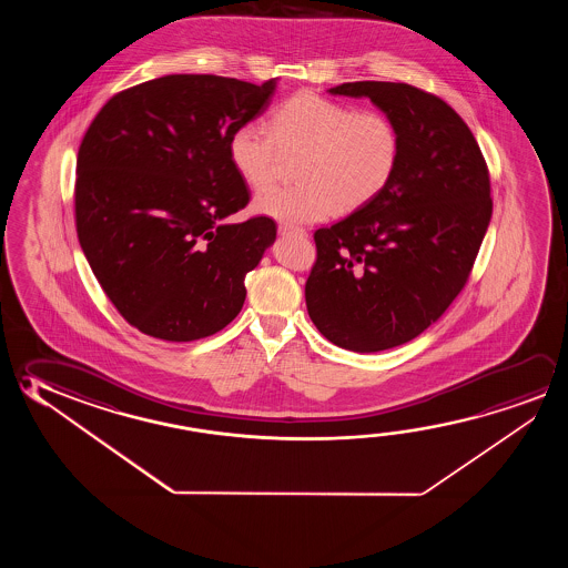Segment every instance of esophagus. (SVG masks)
Instances as JSON below:
<instances>
[{"label": "esophagus", "mask_w": 568, "mask_h": 568, "mask_svg": "<svg viewBox=\"0 0 568 568\" xmlns=\"http://www.w3.org/2000/svg\"><path fill=\"white\" fill-rule=\"evenodd\" d=\"M281 235H307L303 227H295V225L280 224Z\"/></svg>", "instance_id": "esophagus-1"}]
</instances>
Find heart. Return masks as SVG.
<instances>
[{
	"label": "heart",
	"instance_id": "b5f03b06",
	"mask_svg": "<svg viewBox=\"0 0 568 568\" xmlns=\"http://www.w3.org/2000/svg\"><path fill=\"white\" fill-rule=\"evenodd\" d=\"M297 152L301 182L261 192L253 202L257 214L311 224L338 207L351 212L371 204L400 164V126L384 111L297 93L271 112L270 131L260 122H243L227 140L233 170L252 190L270 186L281 154Z\"/></svg>",
	"mask_w": 568,
	"mask_h": 568
}]
</instances>
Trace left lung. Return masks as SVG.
<instances>
[{
	"label": "left lung",
	"mask_w": 568,
	"mask_h": 568,
	"mask_svg": "<svg viewBox=\"0 0 568 568\" xmlns=\"http://www.w3.org/2000/svg\"><path fill=\"white\" fill-rule=\"evenodd\" d=\"M328 93L368 97L402 132L388 187L315 232L305 298L321 335L354 353L408 343L462 293L491 220L489 170L464 119L418 87L356 81Z\"/></svg>",
	"instance_id": "left-lung-1"
}]
</instances>
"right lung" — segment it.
Segmentation results:
<instances>
[{"instance_id": "right-lung-1", "label": "right lung", "mask_w": 568, "mask_h": 568, "mask_svg": "<svg viewBox=\"0 0 568 568\" xmlns=\"http://www.w3.org/2000/svg\"><path fill=\"white\" fill-rule=\"evenodd\" d=\"M275 79L166 75L114 94L77 156L75 224L94 277L129 325L187 343L230 325L243 280L275 242L250 204L227 140L267 109Z\"/></svg>"}]
</instances>
